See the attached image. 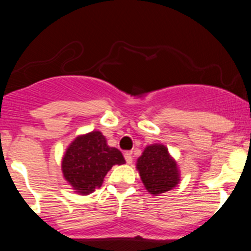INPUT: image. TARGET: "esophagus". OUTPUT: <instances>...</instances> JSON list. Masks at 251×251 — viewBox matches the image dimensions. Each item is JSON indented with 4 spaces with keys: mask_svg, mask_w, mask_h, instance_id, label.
<instances>
[{
    "mask_svg": "<svg viewBox=\"0 0 251 251\" xmlns=\"http://www.w3.org/2000/svg\"><path fill=\"white\" fill-rule=\"evenodd\" d=\"M124 157H125V160L127 164H131L132 162H133V158H132V152H129V151L125 152Z\"/></svg>",
    "mask_w": 251,
    "mask_h": 251,
    "instance_id": "1",
    "label": "esophagus"
}]
</instances>
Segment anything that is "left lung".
<instances>
[{
    "label": "left lung",
    "instance_id": "1",
    "mask_svg": "<svg viewBox=\"0 0 251 251\" xmlns=\"http://www.w3.org/2000/svg\"><path fill=\"white\" fill-rule=\"evenodd\" d=\"M137 169L146 190L152 195L170 191L179 181L177 164L169 154L168 149L159 144L144 150L137 160Z\"/></svg>",
    "mask_w": 251,
    "mask_h": 251
}]
</instances>
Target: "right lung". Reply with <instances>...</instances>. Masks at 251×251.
Returning a JSON list of instances; mask_svg holds the SVG:
<instances>
[{
  "mask_svg": "<svg viewBox=\"0 0 251 251\" xmlns=\"http://www.w3.org/2000/svg\"><path fill=\"white\" fill-rule=\"evenodd\" d=\"M125 163L122 152L109 148L101 132L93 131L71 144L62 159V172L77 194L88 195L102 185L112 166Z\"/></svg>",
  "mask_w": 251,
  "mask_h": 251,
  "instance_id": "right-lung-1",
  "label": "right lung"
}]
</instances>
